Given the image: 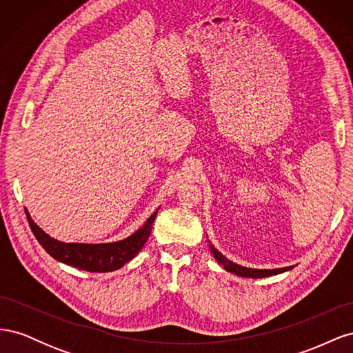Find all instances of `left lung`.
Here are the masks:
<instances>
[{
	"label": "left lung",
	"mask_w": 353,
	"mask_h": 353,
	"mask_svg": "<svg viewBox=\"0 0 353 353\" xmlns=\"http://www.w3.org/2000/svg\"><path fill=\"white\" fill-rule=\"evenodd\" d=\"M209 249L213 253V258H215L228 272H232V274L240 275V276H248V279H263V276H271V275H276V274H281V272L292 270V266H288V268H279V270L244 268V266H241V265H237V263L228 261L225 256H223L222 253H219L215 248H213V244L210 241H209Z\"/></svg>",
	"instance_id": "8db88e82"
}]
</instances>
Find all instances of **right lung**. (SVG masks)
<instances>
[{
  "label": "right lung",
  "instance_id": "obj_1",
  "mask_svg": "<svg viewBox=\"0 0 353 353\" xmlns=\"http://www.w3.org/2000/svg\"><path fill=\"white\" fill-rule=\"evenodd\" d=\"M29 221V227L34 232L35 239L39 241L46 252L66 265L74 266L78 270L88 272H110L119 270L125 263L135 258V254L143 249L148 236L152 232V227L157 210L147 219L144 225L125 240L103 244H85V243H61L50 237L42 231L37 223L32 221L29 212L25 209Z\"/></svg>",
  "mask_w": 353,
  "mask_h": 353
}]
</instances>
